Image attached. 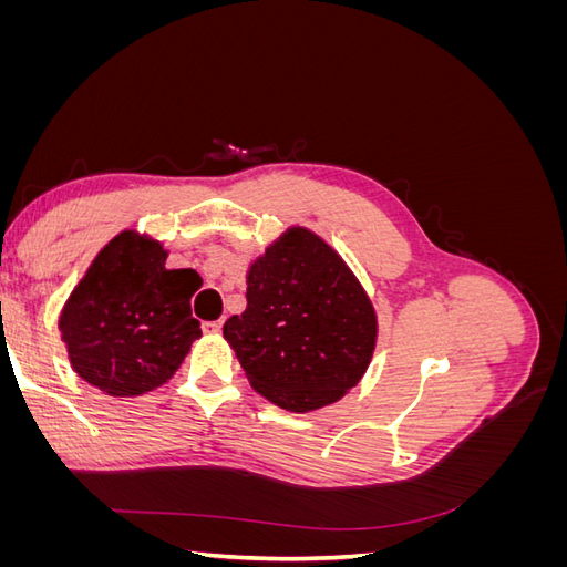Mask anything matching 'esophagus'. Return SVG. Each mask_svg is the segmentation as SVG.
<instances>
[{
	"label": "esophagus",
	"instance_id": "obj_1",
	"mask_svg": "<svg viewBox=\"0 0 567 567\" xmlns=\"http://www.w3.org/2000/svg\"><path fill=\"white\" fill-rule=\"evenodd\" d=\"M203 331L205 333H219L221 331V321H205L203 323Z\"/></svg>",
	"mask_w": 567,
	"mask_h": 567
}]
</instances>
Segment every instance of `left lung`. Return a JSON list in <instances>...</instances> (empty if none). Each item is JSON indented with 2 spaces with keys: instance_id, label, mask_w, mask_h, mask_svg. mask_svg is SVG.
Returning <instances> with one entry per match:
<instances>
[{
  "instance_id": "left-lung-1",
  "label": "left lung",
  "mask_w": 567,
  "mask_h": 567,
  "mask_svg": "<svg viewBox=\"0 0 567 567\" xmlns=\"http://www.w3.org/2000/svg\"><path fill=\"white\" fill-rule=\"evenodd\" d=\"M248 307L225 323L250 385L281 409L315 411L362 379L375 348V312L342 257L290 227L248 269Z\"/></svg>"
}]
</instances>
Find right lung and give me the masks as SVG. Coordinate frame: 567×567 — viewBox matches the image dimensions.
Listing matches in <instances>:
<instances>
[{"label": "right lung", "instance_id": "obj_1", "mask_svg": "<svg viewBox=\"0 0 567 567\" xmlns=\"http://www.w3.org/2000/svg\"><path fill=\"white\" fill-rule=\"evenodd\" d=\"M167 250L136 231L104 246L68 298L59 329L80 379L113 398H136L173 379L200 321L196 269H167Z\"/></svg>", "mask_w": 567, "mask_h": 567}]
</instances>
